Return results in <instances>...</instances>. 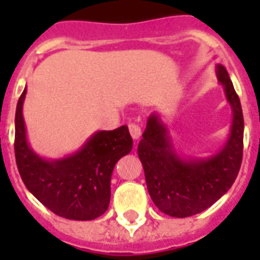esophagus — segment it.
Returning a JSON list of instances; mask_svg holds the SVG:
<instances>
[{"mask_svg": "<svg viewBox=\"0 0 260 260\" xmlns=\"http://www.w3.org/2000/svg\"><path fill=\"white\" fill-rule=\"evenodd\" d=\"M128 128H129V134L131 136L135 139V141H138L139 138H141L142 135V129H141V126L138 124H135V122H132V124L128 125Z\"/></svg>", "mask_w": 260, "mask_h": 260, "instance_id": "esophagus-1", "label": "esophagus"}]
</instances>
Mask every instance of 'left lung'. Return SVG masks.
I'll list each match as a JSON object with an SVG mask.
<instances>
[{"label": "left lung", "instance_id": "left-lung-1", "mask_svg": "<svg viewBox=\"0 0 260 260\" xmlns=\"http://www.w3.org/2000/svg\"><path fill=\"white\" fill-rule=\"evenodd\" d=\"M216 75L233 110L229 139L221 150L205 158L181 156L158 113L149 115L138 145L149 195L160 212L173 217H189L206 210L229 191L240 171L244 149L240 97L223 65L216 67Z\"/></svg>", "mask_w": 260, "mask_h": 260}]
</instances>
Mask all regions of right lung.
Here are the masks:
<instances>
[{
    "label": "right lung",
    "instance_id": "right-lung-1",
    "mask_svg": "<svg viewBox=\"0 0 260 260\" xmlns=\"http://www.w3.org/2000/svg\"><path fill=\"white\" fill-rule=\"evenodd\" d=\"M25 97L26 87L15 114V157L26 188L61 217L86 221L102 216L110 205L114 167L132 150L128 126L97 131L71 156L43 158L27 142L22 113Z\"/></svg>",
    "mask_w": 260,
    "mask_h": 260
}]
</instances>
